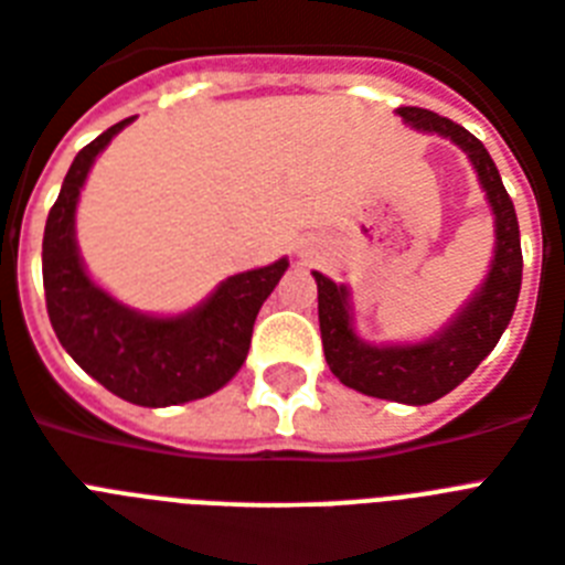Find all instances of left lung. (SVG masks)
I'll use <instances>...</instances> for the list:
<instances>
[{
  "label": "left lung",
  "instance_id": "8db88e82",
  "mask_svg": "<svg viewBox=\"0 0 565 565\" xmlns=\"http://www.w3.org/2000/svg\"><path fill=\"white\" fill-rule=\"evenodd\" d=\"M395 114L416 131L448 137L469 154L495 216V255L490 275L481 290L460 308V313L428 340L372 345L354 334L349 287L334 284L322 273H313L319 290V331L328 366L345 386L386 402L430 404L451 393L457 384H463L510 326L522 287V243L516 207L481 140L434 110L398 108Z\"/></svg>",
  "mask_w": 565,
  "mask_h": 565
}]
</instances>
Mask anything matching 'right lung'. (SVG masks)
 <instances>
[{"mask_svg": "<svg viewBox=\"0 0 565 565\" xmlns=\"http://www.w3.org/2000/svg\"><path fill=\"white\" fill-rule=\"evenodd\" d=\"M135 117L75 154L43 231V290L49 322L78 366L105 390L140 407H170L225 386L246 363L257 310L290 260L231 275L179 317H149L93 284L75 243V204L96 154Z\"/></svg>", "mask_w": 565, "mask_h": 565, "instance_id": "obj_1", "label": "right lung"}]
</instances>
